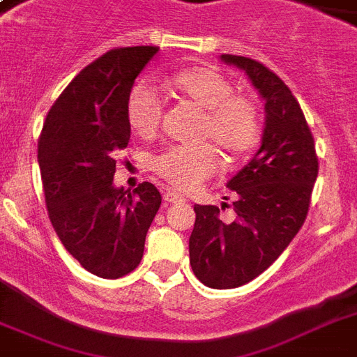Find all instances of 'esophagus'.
Instances as JSON below:
<instances>
[{
    "mask_svg": "<svg viewBox=\"0 0 357 357\" xmlns=\"http://www.w3.org/2000/svg\"><path fill=\"white\" fill-rule=\"evenodd\" d=\"M162 198H165V202H170V204L183 200V196L179 195V192H176V190H170V189H167L165 192H162Z\"/></svg>",
    "mask_w": 357,
    "mask_h": 357,
    "instance_id": "1",
    "label": "esophagus"
}]
</instances>
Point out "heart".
Returning a JSON list of instances; mask_svg holds the SVG:
<instances>
[{
  "label": "heart",
  "mask_w": 357,
  "mask_h": 357,
  "mask_svg": "<svg viewBox=\"0 0 357 357\" xmlns=\"http://www.w3.org/2000/svg\"><path fill=\"white\" fill-rule=\"evenodd\" d=\"M167 86L202 113L198 137L222 151L228 161H237L254 150L259 140V109L252 98L235 94V86L215 68L176 72ZM126 119L139 137L157 133L162 119L161 102L144 83L135 85L126 100ZM153 172L176 189H195L217 172L218 155L211 144L170 146L151 159Z\"/></svg>",
  "instance_id": "b5f03b06"
}]
</instances>
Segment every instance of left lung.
<instances>
[{"label":"left lung","instance_id":"8db88e82","mask_svg":"<svg viewBox=\"0 0 357 357\" xmlns=\"http://www.w3.org/2000/svg\"><path fill=\"white\" fill-rule=\"evenodd\" d=\"M220 59L244 70L265 100L266 113L259 150L228 181L235 220H222L217 206H195L189 238L192 272L207 287L234 289L266 271L298 234L310 209L319 157L289 86L254 59L228 53Z\"/></svg>","mask_w":357,"mask_h":357}]
</instances>
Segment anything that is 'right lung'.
I'll use <instances>...</instances> for the list:
<instances>
[{"label": "right lung", "instance_id": "add662e5", "mask_svg": "<svg viewBox=\"0 0 357 357\" xmlns=\"http://www.w3.org/2000/svg\"><path fill=\"white\" fill-rule=\"evenodd\" d=\"M157 46L111 50L81 70L53 103L38 139V165L53 229L81 266L116 280L139 266L161 195L114 187L116 155L131 137L126 100Z\"/></svg>", "mask_w": 357, "mask_h": 357}]
</instances>
